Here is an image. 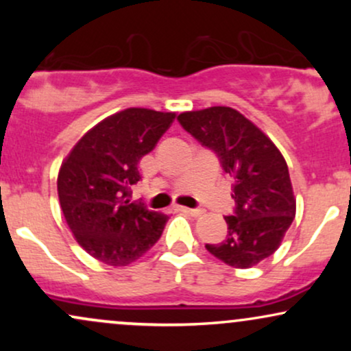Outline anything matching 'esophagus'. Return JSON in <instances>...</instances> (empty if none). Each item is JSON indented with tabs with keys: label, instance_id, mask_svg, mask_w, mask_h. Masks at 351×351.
I'll list each match as a JSON object with an SVG mask.
<instances>
[{
	"label": "esophagus",
	"instance_id": "1",
	"mask_svg": "<svg viewBox=\"0 0 351 351\" xmlns=\"http://www.w3.org/2000/svg\"><path fill=\"white\" fill-rule=\"evenodd\" d=\"M183 211L188 213V215H191V216H201L204 213V209H201V208H183Z\"/></svg>",
	"mask_w": 351,
	"mask_h": 351
}]
</instances>
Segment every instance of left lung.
<instances>
[{"mask_svg": "<svg viewBox=\"0 0 351 351\" xmlns=\"http://www.w3.org/2000/svg\"><path fill=\"white\" fill-rule=\"evenodd\" d=\"M178 122L193 138L211 150L234 180L232 215L226 239L206 244L224 264L247 269L279 247L295 217L291 176L284 156L252 122L231 107L184 112Z\"/></svg>", "mask_w": 351, "mask_h": 351, "instance_id": "1", "label": "left lung"}]
</instances>
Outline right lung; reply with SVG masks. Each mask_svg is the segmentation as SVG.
Segmentation results:
<instances>
[{"label": "right lung", "mask_w": 351, "mask_h": 351, "mask_svg": "<svg viewBox=\"0 0 351 351\" xmlns=\"http://www.w3.org/2000/svg\"><path fill=\"white\" fill-rule=\"evenodd\" d=\"M175 114L127 108L95 125L62 163L58 193L64 217L84 251L108 265L142 257L168 217L132 201L138 162L168 130Z\"/></svg>", "instance_id": "add662e5"}]
</instances>
